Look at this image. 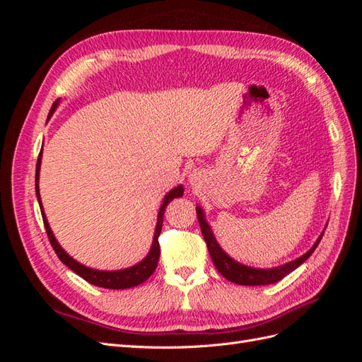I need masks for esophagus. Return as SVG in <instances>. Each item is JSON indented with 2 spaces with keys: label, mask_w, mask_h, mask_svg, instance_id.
Masks as SVG:
<instances>
[{
  "label": "esophagus",
  "mask_w": 362,
  "mask_h": 362,
  "mask_svg": "<svg viewBox=\"0 0 362 362\" xmlns=\"http://www.w3.org/2000/svg\"><path fill=\"white\" fill-rule=\"evenodd\" d=\"M192 182H196V181H198V175H196V173H192Z\"/></svg>",
  "instance_id": "esophagus-1"
}]
</instances>
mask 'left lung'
I'll return each instance as SVG.
<instances>
[{
	"mask_svg": "<svg viewBox=\"0 0 362 362\" xmlns=\"http://www.w3.org/2000/svg\"><path fill=\"white\" fill-rule=\"evenodd\" d=\"M196 214H198L201 231H202L204 240L206 243L208 252H210V257L213 259L214 267L218 270V273H221L222 276H225L228 281L238 284V286H267V284H275V282L281 281L282 278H286L288 273H291L294 269H298L302 262H305L311 257V254L315 250V247L319 246L320 240L325 234L323 233L319 237V240L315 242V245L308 252H306L305 255H302L298 259L290 261V262H287V264L275 267V269H254V267H247V266L240 264V262L234 261L231 257H228L225 254L222 247L218 246V243L216 242V238L211 233V228L208 226V223L205 222L204 211L201 206H196Z\"/></svg>",
	"mask_w": 362,
	"mask_h": 362,
	"instance_id": "8db88e82",
	"label": "left lung"
}]
</instances>
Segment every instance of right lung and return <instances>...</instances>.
<instances>
[{
    "mask_svg": "<svg viewBox=\"0 0 362 362\" xmlns=\"http://www.w3.org/2000/svg\"><path fill=\"white\" fill-rule=\"evenodd\" d=\"M59 104V100L52 104L48 119L52 116L54 110H56V107ZM40 160H42V151L37 157V164H36V196H37V201L39 205L42 208V202H40V194H39V170H40ZM184 189L182 185H178V187H175L173 190H170L166 198L163 201V205L160 206V211H158V217H157V228H156V234H154V242H152V247L149 250V254L146 255V258L144 261H140L139 264L125 269V270H116V272H101V270H93L89 267H84L80 262H76L74 258H71L66 252L62 249V246L57 243L56 237H54L51 228L48 225V221L45 217V213H43V208L40 210L42 213V218H43V225H45L47 229V235L49 238V243L56 252L57 257L60 258V261L63 262L64 266H68L71 270H74L76 275H80L83 279H86L87 282L93 284L96 287H103V288H112V290H122V288H131V287H136L140 286L141 282H145L152 273H154L156 267H157V262L160 258V243H158V237L161 233V226H163V216H164V210H166V206L169 205L170 201H173L175 198H180L182 196Z\"/></svg>",
    "mask_w": 362,
    "mask_h": 362,
    "instance_id": "right-lung-1",
    "label": "right lung"
}]
</instances>
